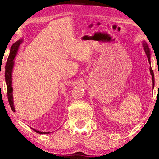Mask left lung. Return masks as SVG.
Here are the masks:
<instances>
[{"mask_svg":"<svg viewBox=\"0 0 159 159\" xmlns=\"http://www.w3.org/2000/svg\"><path fill=\"white\" fill-rule=\"evenodd\" d=\"M142 45H143L144 47V50L145 53H146L147 55V57L148 59V61H149V63L151 64V61H150V58H151V54H150V50H149V48L148 46V45L146 42L144 41H142ZM149 71H150V74L152 75V82H153V88L154 87V71H153V70L152 69V66L149 67Z\"/></svg>","mask_w":159,"mask_h":159,"instance_id":"1","label":"left lung"}]
</instances>
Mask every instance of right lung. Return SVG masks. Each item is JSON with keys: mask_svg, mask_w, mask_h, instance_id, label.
<instances>
[{"mask_svg": "<svg viewBox=\"0 0 159 159\" xmlns=\"http://www.w3.org/2000/svg\"><path fill=\"white\" fill-rule=\"evenodd\" d=\"M23 40H19L17 42H15L12 45L10 49V55L7 59L6 65H5V83L7 85V99L10 104V106L11 107L12 111L15 112V109L14 107V102H13V88H12V71L13 67L15 65V57L17 55L19 48H20V44L22 43ZM32 130H34L35 132L39 134H49L50 132H41L37 130H35L34 128H31Z\"/></svg>", "mask_w": 159, "mask_h": 159, "instance_id": "add662e5", "label": "right lung"}]
</instances>
